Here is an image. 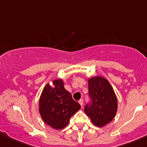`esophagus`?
<instances>
[{"mask_svg": "<svg viewBox=\"0 0 147 147\" xmlns=\"http://www.w3.org/2000/svg\"><path fill=\"white\" fill-rule=\"evenodd\" d=\"M79 103H80V105H81V107L83 106V100H82V99L79 100Z\"/></svg>", "mask_w": 147, "mask_h": 147, "instance_id": "esophagus-1", "label": "esophagus"}]
</instances>
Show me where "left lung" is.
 Masks as SVG:
<instances>
[{
    "label": "left lung",
    "instance_id": "1",
    "mask_svg": "<svg viewBox=\"0 0 147 147\" xmlns=\"http://www.w3.org/2000/svg\"><path fill=\"white\" fill-rule=\"evenodd\" d=\"M90 102L84 107L86 115L95 126L102 127L110 122L117 109V100L109 82L102 77L88 80Z\"/></svg>",
    "mask_w": 147,
    "mask_h": 147
}]
</instances>
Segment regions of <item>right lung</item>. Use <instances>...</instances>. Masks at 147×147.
<instances>
[{
    "instance_id": "obj_1",
    "label": "right lung",
    "mask_w": 147,
    "mask_h": 147,
    "mask_svg": "<svg viewBox=\"0 0 147 147\" xmlns=\"http://www.w3.org/2000/svg\"><path fill=\"white\" fill-rule=\"evenodd\" d=\"M53 85L47 84L44 87L40 98L39 111L46 124L55 129H62L81 107L65 90L62 80H54Z\"/></svg>"
}]
</instances>
